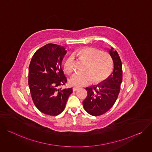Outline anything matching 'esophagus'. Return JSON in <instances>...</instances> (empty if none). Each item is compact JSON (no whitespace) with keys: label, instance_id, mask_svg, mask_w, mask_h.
<instances>
[{"label":"esophagus","instance_id":"esophagus-1","mask_svg":"<svg viewBox=\"0 0 152 152\" xmlns=\"http://www.w3.org/2000/svg\"><path fill=\"white\" fill-rule=\"evenodd\" d=\"M79 89V88H78V87H73V91H76L78 90Z\"/></svg>","mask_w":152,"mask_h":152}]
</instances>
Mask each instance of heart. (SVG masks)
Wrapping results in <instances>:
<instances>
[{
    "label": "heart",
    "mask_w": 152,
    "mask_h": 152,
    "mask_svg": "<svg viewBox=\"0 0 152 152\" xmlns=\"http://www.w3.org/2000/svg\"><path fill=\"white\" fill-rule=\"evenodd\" d=\"M74 55L86 61L84 73H75L69 80L72 86H83L91 84L94 79L99 83L109 76L113 68V62L110 55L106 52H100L93 48H83L77 50ZM74 57L68 56L64 63V69L67 73L73 71Z\"/></svg>",
    "instance_id": "obj_1"
}]
</instances>
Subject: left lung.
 Instances as JSON below:
<instances>
[{
    "instance_id": "8db88e82",
    "label": "left lung",
    "mask_w": 152,
    "mask_h": 152,
    "mask_svg": "<svg viewBox=\"0 0 152 152\" xmlns=\"http://www.w3.org/2000/svg\"><path fill=\"white\" fill-rule=\"evenodd\" d=\"M114 62L111 75L97 85L86 88L87 96L83 101L85 111L91 115H102L110 110L115 103L122 82V64L120 56L113 48H107Z\"/></svg>"
}]
</instances>
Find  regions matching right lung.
Returning <instances> with one entry per match:
<instances>
[{
  "instance_id": "right-lung-1",
  "label": "right lung",
  "mask_w": 152,
  "mask_h": 152,
  "mask_svg": "<svg viewBox=\"0 0 152 152\" xmlns=\"http://www.w3.org/2000/svg\"><path fill=\"white\" fill-rule=\"evenodd\" d=\"M67 51L48 44L33 55L29 67L28 84L33 102L42 113L58 115L64 110L72 88H59L67 82L61 63Z\"/></svg>"
}]
</instances>
